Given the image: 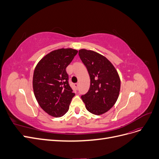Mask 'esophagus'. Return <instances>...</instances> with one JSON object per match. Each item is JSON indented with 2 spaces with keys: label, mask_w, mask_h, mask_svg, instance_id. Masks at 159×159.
Returning <instances> with one entry per match:
<instances>
[{
  "label": "esophagus",
  "mask_w": 159,
  "mask_h": 159,
  "mask_svg": "<svg viewBox=\"0 0 159 159\" xmlns=\"http://www.w3.org/2000/svg\"><path fill=\"white\" fill-rule=\"evenodd\" d=\"M74 86L76 88V89H78V88H79V84H78V83L75 84H74Z\"/></svg>",
  "instance_id": "34e87169"
}]
</instances>
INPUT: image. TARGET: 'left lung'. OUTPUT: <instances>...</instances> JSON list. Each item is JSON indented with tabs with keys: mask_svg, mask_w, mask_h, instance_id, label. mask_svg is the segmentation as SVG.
Returning <instances> with one entry per match:
<instances>
[{
	"mask_svg": "<svg viewBox=\"0 0 159 159\" xmlns=\"http://www.w3.org/2000/svg\"><path fill=\"white\" fill-rule=\"evenodd\" d=\"M81 60L90 77V87L81 95L85 107L94 115H102L111 108L119 97L121 81L117 70L105 57L92 50H79Z\"/></svg>",
	"mask_w": 159,
	"mask_h": 159,
	"instance_id": "obj_1",
	"label": "left lung"
}]
</instances>
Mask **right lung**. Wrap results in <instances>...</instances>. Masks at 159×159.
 <instances>
[{
	"label": "right lung",
	"mask_w": 159,
	"mask_h": 159,
	"mask_svg": "<svg viewBox=\"0 0 159 159\" xmlns=\"http://www.w3.org/2000/svg\"><path fill=\"white\" fill-rule=\"evenodd\" d=\"M77 53L71 48L52 51L38 62L34 71L36 99L41 108L53 117H61L68 112L75 95L66 69Z\"/></svg>",
	"instance_id": "add662e5"
}]
</instances>
